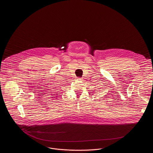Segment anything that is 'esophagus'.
<instances>
[{
    "mask_svg": "<svg viewBox=\"0 0 153 153\" xmlns=\"http://www.w3.org/2000/svg\"><path fill=\"white\" fill-rule=\"evenodd\" d=\"M77 80H79V81H82V78H78V79H77Z\"/></svg>",
    "mask_w": 153,
    "mask_h": 153,
    "instance_id": "1",
    "label": "esophagus"
}]
</instances>
